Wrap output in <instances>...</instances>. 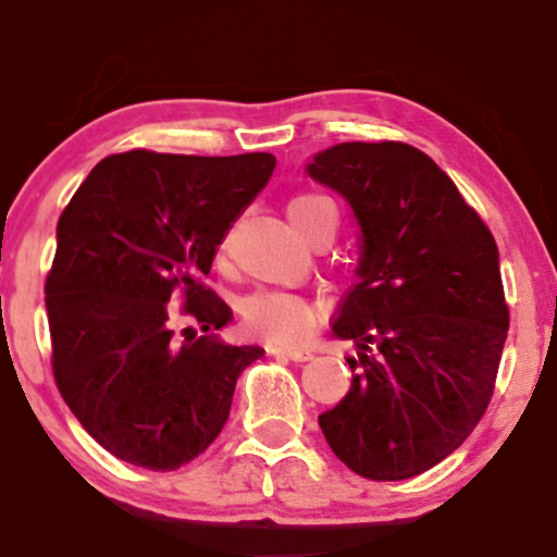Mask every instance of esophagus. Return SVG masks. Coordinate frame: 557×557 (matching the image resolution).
<instances>
[{
    "label": "esophagus",
    "mask_w": 557,
    "mask_h": 557,
    "mask_svg": "<svg viewBox=\"0 0 557 557\" xmlns=\"http://www.w3.org/2000/svg\"><path fill=\"white\" fill-rule=\"evenodd\" d=\"M270 354L285 356V359H290V361H309L311 356H314L309 348H290V345H272Z\"/></svg>",
    "instance_id": "esophagus-1"
}]
</instances>
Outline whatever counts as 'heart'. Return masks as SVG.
<instances>
[{
    "mask_svg": "<svg viewBox=\"0 0 557 557\" xmlns=\"http://www.w3.org/2000/svg\"><path fill=\"white\" fill-rule=\"evenodd\" d=\"M324 212H335L327 196L298 194L287 203V216L300 235L306 233ZM225 251V246H222ZM319 309L309 300L293 296V293L261 290L246 298L243 304V322L251 332L270 337L274 343H298L314 330Z\"/></svg>",
    "mask_w": 557,
    "mask_h": 557,
    "instance_id": "1",
    "label": "heart"
}]
</instances>
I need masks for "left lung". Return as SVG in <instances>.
Listing matches in <instances>:
<instances>
[{"label":"left lung","instance_id":"8db88e82","mask_svg":"<svg viewBox=\"0 0 557 557\" xmlns=\"http://www.w3.org/2000/svg\"><path fill=\"white\" fill-rule=\"evenodd\" d=\"M359 222L356 285L332 332L354 341L348 395L319 417L359 476L424 474L487 411L508 337L500 257L487 225L424 151L337 144L306 164Z\"/></svg>","mask_w":557,"mask_h":557}]
</instances>
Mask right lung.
<instances>
[{
    "mask_svg": "<svg viewBox=\"0 0 557 557\" xmlns=\"http://www.w3.org/2000/svg\"><path fill=\"white\" fill-rule=\"evenodd\" d=\"M274 164L267 151L112 154L57 222L44 287L54 380L83 430L120 461L149 471L194 461L225 426L243 369L264 356L220 341L233 311L198 280ZM175 289L201 333L171 327Z\"/></svg>",
    "mask_w": 557,
    "mask_h": 557,
    "instance_id": "1",
    "label": "right lung"
}]
</instances>
